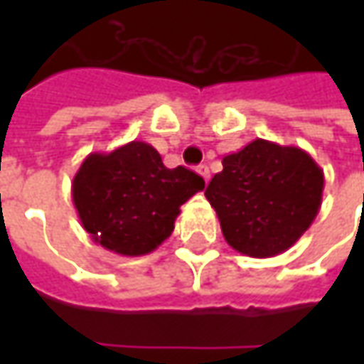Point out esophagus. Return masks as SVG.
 Here are the masks:
<instances>
[{"label": "esophagus", "instance_id": "34e87169", "mask_svg": "<svg viewBox=\"0 0 364 364\" xmlns=\"http://www.w3.org/2000/svg\"><path fill=\"white\" fill-rule=\"evenodd\" d=\"M196 172L203 176L204 182L208 184V180H210V170H208V166H204V164H203V166H198V168H196Z\"/></svg>", "mask_w": 364, "mask_h": 364}]
</instances>
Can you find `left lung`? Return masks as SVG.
Returning <instances> with one entry per match:
<instances>
[{"instance_id":"1","label":"left lung","mask_w":364,"mask_h":364,"mask_svg":"<svg viewBox=\"0 0 364 364\" xmlns=\"http://www.w3.org/2000/svg\"><path fill=\"white\" fill-rule=\"evenodd\" d=\"M324 172L301 147L255 139L223 158L204 196L225 241L249 257H275L310 229L322 204Z\"/></svg>"}]
</instances>
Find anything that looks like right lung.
Wrapping results in <instances>:
<instances>
[{
    "mask_svg": "<svg viewBox=\"0 0 364 364\" xmlns=\"http://www.w3.org/2000/svg\"><path fill=\"white\" fill-rule=\"evenodd\" d=\"M203 188L192 170L166 168L156 147L129 141L85 158L73 178V203L95 243L139 257L172 235L180 206Z\"/></svg>",
    "mask_w": 364,
    "mask_h": 364,
    "instance_id": "add662e5",
    "label": "right lung"
}]
</instances>
